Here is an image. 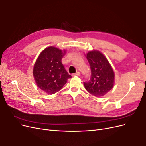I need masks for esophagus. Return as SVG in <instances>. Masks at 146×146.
I'll return each instance as SVG.
<instances>
[{"instance_id":"esophagus-1","label":"esophagus","mask_w":146,"mask_h":146,"mask_svg":"<svg viewBox=\"0 0 146 146\" xmlns=\"http://www.w3.org/2000/svg\"><path fill=\"white\" fill-rule=\"evenodd\" d=\"M80 76V73L79 72H77L76 74H72V76Z\"/></svg>"}]
</instances>
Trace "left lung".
I'll return each instance as SVG.
<instances>
[{
  "mask_svg": "<svg viewBox=\"0 0 146 146\" xmlns=\"http://www.w3.org/2000/svg\"><path fill=\"white\" fill-rule=\"evenodd\" d=\"M90 64V80L83 82L85 89L96 97L104 96L111 90L114 83V72L105 56L99 50H91L85 55Z\"/></svg>",
  "mask_w": 146,
  "mask_h": 146,
  "instance_id": "1",
  "label": "left lung"
}]
</instances>
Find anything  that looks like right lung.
<instances>
[{
  "mask_svg": "<svg viewBox=\"0 0 146 146\" xmlns=\"http://www.w3.org/2000/svg\"><path fill=\"white\" fill-rule=\"evenodd\" d=\"M66 54L55 47L44 49L35 63L33 75L37 86L49 94L59 91L71 76L64 69L61 59Z\"/></svg>",
  "mask_w": 146,
  "mask_h": 146,
  "instance_id": "1",
  "label": "right lung"
}]
</instances>
